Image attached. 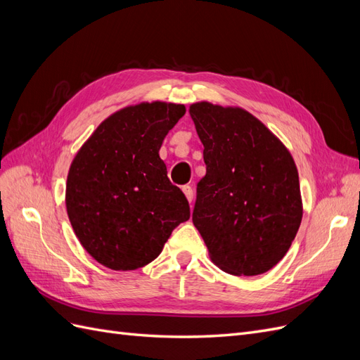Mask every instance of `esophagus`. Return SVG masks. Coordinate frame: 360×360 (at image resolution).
Returning <instances> with one entry per match:
<instances>
[{
  "instance_id": "1",
  "label": "esophagus",
  "mask_w": 360,
  "mask_h": 360,
  "mask_svg": "<svg viewBox=\"0 0 360 360\" xmlns=\"http://www.w3.org/2000/svg\"><path fill=\"white\" fill-rule=\"evenodd\" d=\"M181 191H183V193H184V195H186L188 201H189V202H192V200H193V189L189 186V184H186V186H183V188H181Z\"/></svg>"
}]
</instances>
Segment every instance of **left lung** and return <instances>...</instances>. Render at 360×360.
Masks as SVG:
<instances>
[{"label":"left lung","instance_id":"8db88e82","mask_svg":"<svg viewBox=\"0 0 360 360\" xmlns=\"http://www.w3.org/2000/svg\"><path fill=\"white\" fill-rule=\"evenodd\" d=\"M189 114L205 162L193 225L213 263L226 274H266L284 258L302 222L296 163L287 147L242 108L198 102Z\"/></svg>","mask_w":360,"mask_h":360}]
</instances>
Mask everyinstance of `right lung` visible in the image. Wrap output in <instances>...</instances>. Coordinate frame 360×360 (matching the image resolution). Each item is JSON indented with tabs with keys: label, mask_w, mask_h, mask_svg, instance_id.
I'll return each mask as SVG.
<instances>
[{
	"label": "right lung",
	"mask_w": 360,
	"mask_h": 360,
	"mask_svg": "<svg viewBox=\"0 0 360 360\" xmlns=\"http://www.w3.org/2000/svg\"><path fill=\"white\" fill-rule=\"evenodd\" d=\"M184 112V105L167 102L126 106L103 120L76 153L66 209L97 263L112 270L144 267L159 257L174 228L189 219V202L159 158Z\"/></svg>",
	"instance_id": "right-lung-1"
}]
</instances>
